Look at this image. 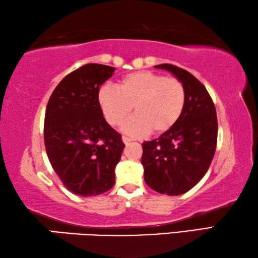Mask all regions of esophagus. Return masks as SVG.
I'll list each match as a JSON object with an SVG mask.
<instances>
[{"label":"esophagus","instance_id":"obj_1","mask_svg":"<svg viewBox=\"0 0 258 258\" xmlns=\"http://www.w3.org/2000/svg\"><path fill=\"white\" fill-rule=\"evenodd\" d=\"M131 141H132V139H131V138H127V137H122V142H124L125 145H128Z\"/></svg>","mask_w":258,"mask_h":258}]
</instances>
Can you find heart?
Masks as SVG:
<instances>
[{
	"label": "heart",
	"instance_id": "1",
	"mask_svg": "<svg viewBox=\"0 0 258 258\" xmlns=\"http://www.w3.org/2000/svg\"><path fill=\"white\" fill-rule=\"evenodd\" d=\"M97 102L110 125H122V131L139 137L151 132L163 136L172 130L185 109L186 91L180 80L151 71H139L118 80L116 88L102 86Z\"/></svg>",
	"mask_w": 258,
	"mask_h": 258
}]
</instances>
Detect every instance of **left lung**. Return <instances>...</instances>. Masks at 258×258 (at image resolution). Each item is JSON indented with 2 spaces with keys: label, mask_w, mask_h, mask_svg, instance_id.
I'll return each mask as SVG.
<instances>
[{
  "label": "left lung",
  "mask_w": 258,
  "mask_h": 258,
  "mask_svg": "<svg viewBox=\"0 0 258 258\" xmlns=\"http://www.w3.org/2000/svg\"><path fill=\"white\" fill-rule=\"evenodd\" d=\"M155 68L172 73L186 91L185 109L174 127L142 144L145 181L161 194L181 195L207 173L217 146V114L211 96L196 78L172 64Z\"/></svg>",
  "instance_id": "left-lung-1"
}]
</instances>
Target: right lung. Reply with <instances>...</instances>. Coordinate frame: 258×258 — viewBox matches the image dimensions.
Listing matches in <instances>:
<instances>
[{
  "label": "right lung",
  "instance_id": "1",
  "mask_svg": "<svg viewBox=\"0 0 258 258\" xmlns=\"http://www.w3.org/2000/svg\"><path fill=\"white\" fill-rule=\"evenodd\" d=\"M114 68L86 64L52 92L44 116V146L63 185L79 196H95L114 185V169L125 145L103 117L100 86Z\"/></svg>",
  "mask_w": 258,
  "mask_h": 258
}]
</instances>
